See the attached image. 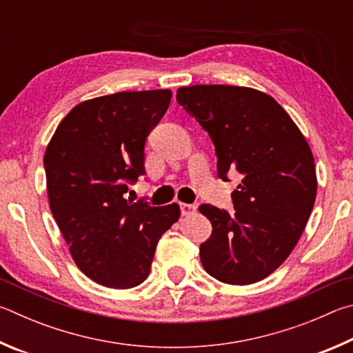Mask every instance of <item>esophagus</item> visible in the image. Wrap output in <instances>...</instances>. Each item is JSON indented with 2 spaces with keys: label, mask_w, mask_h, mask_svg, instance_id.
<instances>
[{
  "label": "esophagus",
  "mask_w": 353,
  "mask_h": 353,
  "mask_svg": "<svg viewBox=\"0 0 353 353\" xmlns=\"http://www.w3.org/2000/svg\"><path fill=\"white\" fill-rule=\"evenodd\" d=\"M195 212H196V206L189 205V203H183L181 205V214L186 215V217H189V215H194Z\"/></svg>",
  "instance_id": "1"
}]
</instances>
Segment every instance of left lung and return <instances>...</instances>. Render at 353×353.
Masks as SVG:
<instances>
[{"instance_id": "left-lung-1", "label": "left lung", "mask_w": 353, "mask_h": 353, "mask_svg": "<svg viewBox=\"0 0 353 353\" xmlns=\"http://www.w3.org/2000/svg\"><path fill=\"white\" fill-rule=\"evenodd\" d=\"M211 136L219 176L239 173L234 214L201 205L212 236L200 246L203 268L231 285L265 279L287 261L310 217L318 180L312 148L290 114L248 86L192 85L176 91Z\"/></svg>"}]
</instances>
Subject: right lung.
Wrapping results in <instances>:
<instances>
[{
  "label": "right lung",
  "instance_id": "1",
  "mask_svg": "<svg viewBox=\"0 0 353 353\" xmlns=\"http://www.w3.org/2000/svg\"><path fill=\"white\" fill-rule=\"evenodd\" d=\"M170 90L122 91L77 103L46 147L49 208L72 261L91 281L125 290L147 279L163 234L181 215L125 199L144 173V142L161 121Z\"/></svg>",
  "mask_w": 353,
  "mask_h": 353
}]
</instances>
